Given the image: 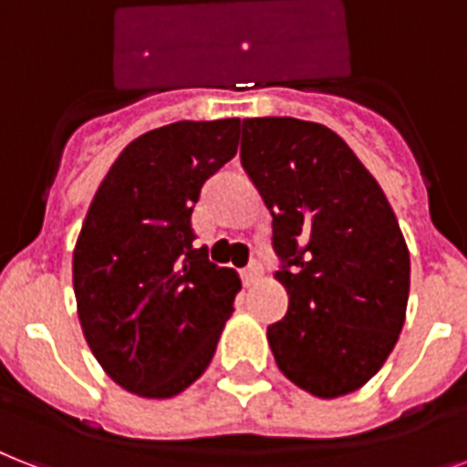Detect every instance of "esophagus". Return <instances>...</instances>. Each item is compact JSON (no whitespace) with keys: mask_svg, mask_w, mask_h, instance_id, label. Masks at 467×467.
I'll list each match as a JSON object with an SVG mask.
<instances>
[{"mask_svg":"<svg viewBox=\"0 0 467 467\" xmlns=\"http://www.w3.org/2000/svg\"><path fill=\"white\" fill-rule=\"evenodd\" d=\"M261 273H264V271H261L259 264H252V266H249L244 273H242V280H244V285L252 287L254 283H256V280L261 278Z\"/></svg>","mask_w":467,"mask_h":467,"instance_id":"1","label":"esophagus"}]
</instances>
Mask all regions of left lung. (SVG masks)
<instances>
[{
  "mask_svg": "<svg viewBox=\"0 0 467 467\" xmlns=\"http://www.w3.org/2000/svg\"><path fill=\"white\" fill-rule=\"evenodd\" d=\"M242 165L273 215L287 312L268 326L278 369L317 398L358 391L396 348L410 252L384 189L324 124L242 122Z\"/></svg>",
  "mask_w": 467,
  "mask_h": 467,
  "instance_id": "obj_1",
  "label": "left lung"
}]
</instances>
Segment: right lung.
Wrapping results in <instances>:
<instances>
[{
  "label": "right lung",
  "mask_w": 467,
  "mask_h": 467,
  "mask_svg": "<svg viewBox=\"0 0 467 467\" xmlns=\"http://www.w3.org/2000/svg\"><path fill=\"white\" fill-rule=\"evenodd\" d=\"M237 143V117L146 131L90 201L74 246L76 312L90 352L124 391L180 396L213 359L242 283L194 249L192 211Z\"/></svg>",
  "instance_id": "obj_1"
}]
</instances>
